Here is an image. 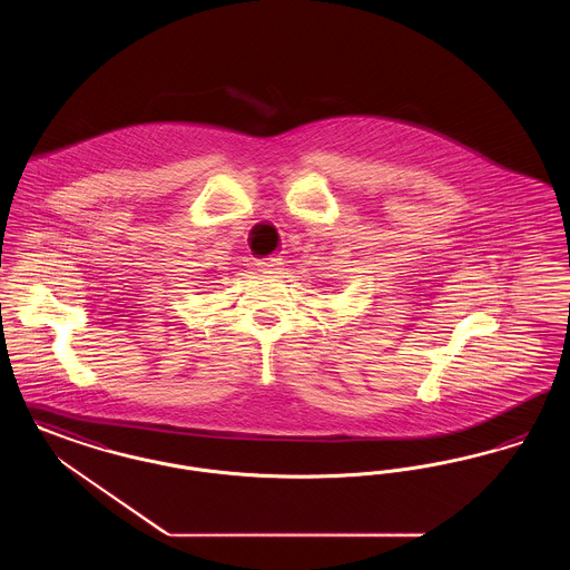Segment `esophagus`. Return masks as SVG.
Listing matches in <instances>:
<instances>
[{
  "label": "esophagus",
  "mask_w": 570,
  "mask_h": 570,
  "mask_svg": "<svg viewBox=\"0 0 570 570\" xmlns=\"http://www.w3.org/2000/svg\"><path fill=\"white\" fill-rule=\"evenodd\" d=\"M258 265H261L265 272H277L284 263H282V256H269V258H263Z\"/></svg>",
  "instance_id": "esophagus-1"
}]
</instances>
